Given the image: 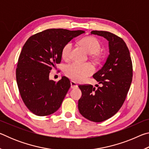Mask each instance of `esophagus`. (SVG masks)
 <instances>
[{"label":"esophagus","mask_w":149,"mask_h":149,"mask_svg":"<svg viewBox=\"0 0 149 149\" xmlns=\"http://www.w3.org/2000/svg\"><path fill=\"white\" fill-rule=\"evenodd\" d=\"M70 84H71L72 89H76V88L78 87L77 84L75 82L73 81H70Z\"/></svg>","instance_id":"1"}]
</instances>
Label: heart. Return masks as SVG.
Returning a JSON list of instances; mask_svg holds the SVG:
<instances>
[{"label":"heart","mask_w":149,"mask_h":149,"mask_svg":"<svg viewBox=\"0 0 149 149\" xmlns=\"http://www.w3.org/2000/svg\"><path fill=\"white\" fill-rule=\"evenodd\" d=\"M79 44L84 47L88 53L92 54L93 58L99 60V52L101 49V45L99 40L94 37L89 36L82 38ZM73 45L72 42H67L62 47L61 56L65 60L70 59ZM95 68L90 63H79L74 62L66 65L64 68V74L67 77L76 82H81L93 74Z\"/></svg>","instance_id":"b5f03b06"}]
</instances>
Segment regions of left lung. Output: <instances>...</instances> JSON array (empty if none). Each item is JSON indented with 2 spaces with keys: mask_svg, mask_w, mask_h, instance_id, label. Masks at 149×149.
<instances>
[{
  "mask_svg": "<svg viewBox=\"0 0 149 149\" xmlns=\"http://www.w3.org/2000/svg\"><path fill=\"white\" fill-rule=\"evenodd\" d=\"M91 34L108 41L110 54L102 68L93 75L102 84L95 89L91 85H79L82 96L78 109L83 116L95 122H101L116 114L124 102L133 77L130 50L124 41L112 33L92 31Z\"/></svg>",
  "mask_w": 149,
  "mask_h": 149,
  "instance_id": "obj_1",
  "label": "left lung"
}]
</instances>
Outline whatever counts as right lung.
I'll list each match as a JSON object with an SVG mask.
<instances>
[{
  "mask_svg": "<svg viewBox=\"0 0 149 149\" xmlns=\"http://www.w3.org/2000/svg\"><path fill=\"white\" fill-rule=\"evenodd\" d=\"M85 31L49 29L32 35L24 44L16 68L19 94L27 108L39 116L53 114L60 107L71 84L63 76L49 79L50 70L61 62L62 47Z\"/></svg>",
  "mask_w": 149,
  "mask_h": 149,
  "instance_id": "obj_1",
  "label": "right lung"
}]
</instances>
